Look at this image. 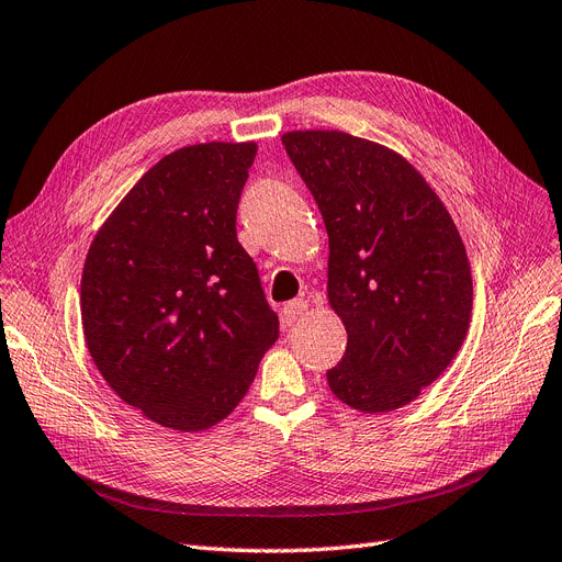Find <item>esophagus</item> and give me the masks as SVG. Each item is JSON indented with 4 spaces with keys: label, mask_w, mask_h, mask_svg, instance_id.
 <instances>
[{
    "label": "esophagus",
    "mask_w": 562,
    "mask_h": 562,
    "mask_svg": "<svg viewBox=\"0 0 562 562\" xmlns=\"http://www.w3.org/2000/svg\"><path fill=\"white\" fill-rule=\"evenodd\" d=\"M307 301L305 299H294V301H289L284 307H282V313H280V317H282V324L284 326H292V324H296L305 313H307Z\"/></svg>",
    "instance_id": "1"
}]
</instances>
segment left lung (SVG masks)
Segmentation results:
<instances>
[{
	"instance_id": "1",
	"label": "left lung",
	"mask_w": 562,
	"mask_h": 562,
	"mask_svg": "<svg viewBox=\"0 0 562 562\" xmlns=\"http://www.w3.org/2000/svg\"><path fill=\"white\" fill-rule=\"evenodd\" d=\"M328 234L326 296L347 330L326 372L363 414L422 396L468 336L472 276L449 211L426 178L382 143L338 130L282 134Z\"/></svg>"
}]
</instances>
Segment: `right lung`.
I'll return each instance as SVG.
<instances>
[{
  "instance_id": "right-lung-1",
  "label": "right lung",
  "mask_w": 562,
  "mask_h": 562,
  "mask_svg": "<svg viewBox=\"0 0 562 562\" xmlns=\"http://www.w3.org/2000/svg\"><path fill=\"white\" fill-rule=\"evenodd\" d=\"M257 143L161 157L94 234L80 280L82 336L101 378L150 422L201 432L232 414L280 322L236 236Z\"/></svg>"
}]
</instances>
